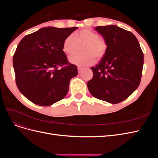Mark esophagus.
Instances as JSON below:
<instances>
[{"label":"esophagus","mask_w":158,"mask_h":158,"mask_svg":"<svg viewBox=\"0 0 158 158\" xmlns=\"http://www.w3.org/2000/svg\"><path fill=\"white\" fill-rule=\"evenodd\" d=\"M83 70V68L82 67H78V73H80L82 70Z\"/></svg>","instance_id":"1"}]
</instances>
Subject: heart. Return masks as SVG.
<instances>
[{
  "mask_svg": "<svg viewBox=\"0 0 158 158\" xmlns=\"http://www.w3.org/2000/svg\"><path fill=\"white\" fill-rule=\"evenodd\" d=\"M82 52L69 57L71 63L77 66H88L94 63L95 58L101 59L107 50L106 41L99 37L98 33L89 30H83L74 35H69L65 38L63 51L66 55L73 54L77 50L78 45H84Z\"/></svg>",
  "mask_w": 158,
  "mask_h": 158,
  "instance_id": "obj_1",
  "label": "heart"
}]
</instances>
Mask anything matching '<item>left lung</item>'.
Instances as JSON below:
<instances>
[{"label": "left lung", "instance_id": "8db88e82", "mask_svg": "<svg viewBox=\"0 0 158 158\" xmlns=\"http://www.w3.org/2000/svg\"><path fill=\"white\" fill-rule=\"evenodd\" d=\"M103 37L107 50L99 63L91 68L93 78L88 82L95 98L116 104L128 98L140 83L144 54L137 38L115 25L94 29Z\"/></svg>", "mask_w": 158, "mask_h": 158}]
</instances>
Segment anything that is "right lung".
Masks as SVG:
<instances>
[{"label": "right lung", "mask_w": 158, "mask_h": 158, "mask_svg": "<svg viewBox=\"0 0 158 158\" xmlns=\"http://www.w3.org/2000/svg\"><path fill=\"white\" fill-rule=\"evenodd\" d=\"M77 29L43 27L19 43L13 56L16 83L32 103L49 106L67 94L70 79L77 76L78 70L68 63L63 45L65 38Z\"/></svg>", "instance_id": "right-lung-1"}]
</instances>
